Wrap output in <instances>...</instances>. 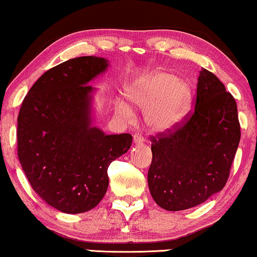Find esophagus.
<instances>
[{
  "label": "esophagus",
  "instance_id": "esophagus-1",
  "mask_svg": "<svg viewBox=\"0 0 257 257\" xmlns=\"http://www.w3.org/2000/svg\"><path fill=\"white\" fill-rule=\"evenodd\" d=\"M134 142H135V143H137V144L143 143V142H144V137H143V136H142L141 134H135V135H134Z\"/></svg>",
  "mask_w": 257,
  "mask_h": 257
}]
</instances>
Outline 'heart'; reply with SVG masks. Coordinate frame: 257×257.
<instances>
[{"label":"heart","instance_id":"b5f03b06","mask_svg":"<svg viewBox=\"0 0 257 257\" xmlns=\"http://www.w3.org/2000/svg\"><path fill=\"white\" fill-rule=\"evenodd\" d=\"M128 99L135 106L147 108L145 121L150 127L156 131H168L185 115L191 99V89L173 72L157 71L130 89ZM115 110L123 120L134 118V109L125 101H116Z\"/></svg>","mask_w":257,"mask_h":257}]
</instances>
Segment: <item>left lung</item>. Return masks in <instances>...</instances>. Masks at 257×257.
<instances>
[{
	"label": "left lung",
	"mask_w": 257,
	"mask_h": 257,
	"mask_svg": "<svg viewBox=\"0 0 257 257\" xmlns=\"http://www.w3.org/2000/svg\"><path fill=\"white\" fill-rule=\"evenodd\" d=\"M239 139L235 99L216 75L201 69L194 108L174 128L151 137L148 185L156 204L182 211L220 192Z\"/></svg>",
	"instance_id": "obj_1"
}]
</instances>
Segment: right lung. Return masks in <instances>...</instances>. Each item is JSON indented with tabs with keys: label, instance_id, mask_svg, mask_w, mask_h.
I'll return each mask as SVG.
<instances>
[{
	"label": "right lung",
	"instance_id": "add662e5",
	"mask_svg": "<svg viewBox=\"0 0 257 257\" xmlns=\"http://www.w3.org/2000/svg\"><path fill=\"white\" fill-rule=\"evenodd\" d=\"M108 61L84 56L53 66L32 85L18 116V157L34 192L64 213H82L102 200L112 161L127 153L130 134L91 126L89 84Z\"/></svg>",
	"mask_w": 257,
	"mask_h": 257
}]
</instances>
